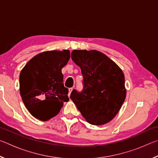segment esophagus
Here are the masks:
<instances>
[{
    "instance_id": "obj_1",
    "label": "esophagus",
    "mask_w": 158,
    "mask_h": 158,
    "mask_svg": "<svg viewBox=\"0 0 158 158\" xmlns=\"http://www.w3.org/2000/svg\"><path fill=\"white\" fill-rule=\"evenodd\" d=\"M69 90V93H68V96L69 97V95H70V94H71V93H72V91H73V88H69V89H68Z\"/></svg>"
}]
</instances>
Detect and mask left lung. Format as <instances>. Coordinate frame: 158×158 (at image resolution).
<instances>
[{
    "instance_id": "8db88e82",
    "label": "left lung",
    "mask_w": 158,
    "mask_h": 158,
    "mask_svg": "<svg viewBox=\"0 0 158 158\" xmlns=\"http://www.w3.org/2000/svg\"><path fill=\"white\" fill-rule=\"evenodd\" d=\"M71 58L84 77L82 91L74 89L71 100L89 123H107L116 116L126 97L123 73L113 60L96 50H73Z\"/></svg>"
}]
</instances>
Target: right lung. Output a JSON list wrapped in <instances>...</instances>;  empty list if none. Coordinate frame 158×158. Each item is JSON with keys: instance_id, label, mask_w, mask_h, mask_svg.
<instances>
[{"instance_id": "1", "label": "right lung", "mask_w": 158, "mask_h": 158, "mask_svg": "<svg viewBox=\"0 0 158 158\" xmlns=\"http://www.w3.org/2000/svg\"><path fill=\"white\" fill-rule=\"evenodd\" d=\"M69 58V50L47 51L35 56L21 71V98L36 118L48 121L59 113L64 102L69 100L61 69Z\"/></svg>"}]
</instances>
